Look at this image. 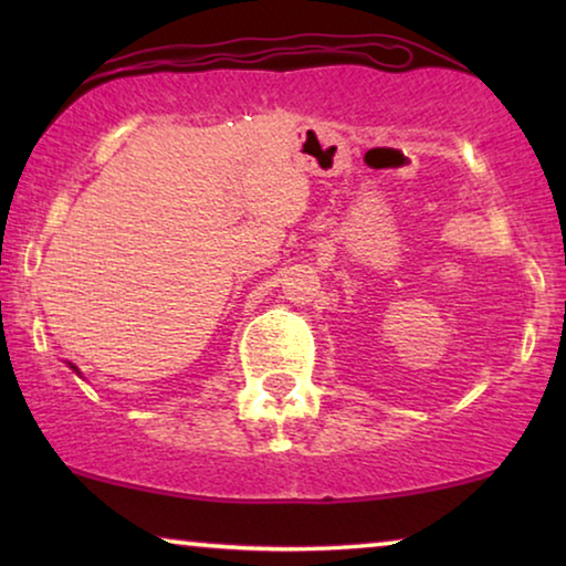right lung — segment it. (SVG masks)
<instances>
[{
  "label": "right lung",
  "instance_id": "1",
  "mask_svg": "<svg viewBox=\"0 0 566 566\" xmlns=\"http://www.w3.org/2000/svg\"><path fill=\"white\" fill-rule=\"evenodd\" d=\"M69 366H72V363H69ZM72 370H74V374H80V368H76V366H72Z\"/></svg>",
  "mask_w": 566,
  "mask_h": 566
}]
</instances>
